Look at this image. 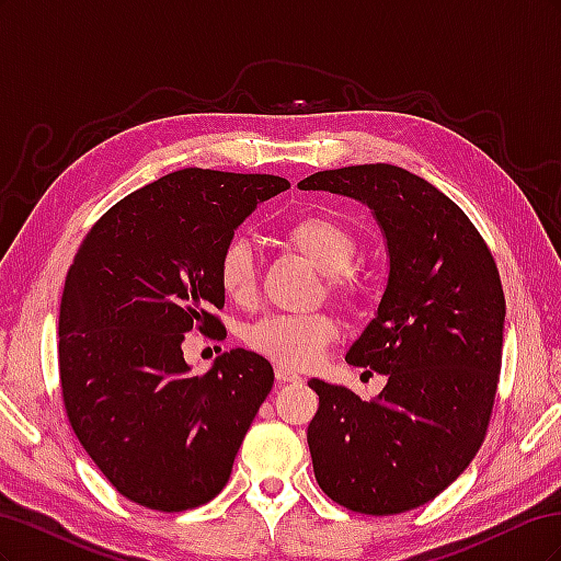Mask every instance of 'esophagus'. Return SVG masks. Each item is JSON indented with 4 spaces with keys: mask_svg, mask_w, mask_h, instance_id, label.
<instances>
[{
    "mask_svg": "<svg viewBox=\"0 0 561 561\" xmlns=\"http://www.w3.org/2000/svg\"><path fill=\"white\" fill-rule=\"evenodd\" d=\"M276 381H278V383H297V381H301V377L297 375L295 369L278 365V367H276Z\"/></svg>",
    "mask_w": 561,
    "mask_h": 561,
    "instance_id": "34e87169",
    "label": "esophagus"
}]
</instances>
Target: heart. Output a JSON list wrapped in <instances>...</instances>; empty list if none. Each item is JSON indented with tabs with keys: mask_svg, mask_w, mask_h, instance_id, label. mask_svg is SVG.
I'll use <instances>...</instances> for the list:
<instances>
[{
	"mask_svg": "<svg viewBox=\"0 0 561 561\" xmlns=\"http://www.w3.org/2000/svg\"><path fill=\"white\" fill-rule=\"evenodd\" d=\"M280 239L325 274V287L332 297L344 301L358 299L363 283L351 266L358 241L344 222L330 215L309 213L293 219ZM215 271L219 290L231 301H252L257 290V271L243 241H229L222 248ZM334 336L336 325L328 313H266L250 325L248 346L274 363L307 367L320 358Z\"/></svg>",
	"mask_w": 561,
	"mask_h": 561,
	"instance_id": "b5f03b06",
	"label": "heart"
}]
</instances>
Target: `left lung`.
<instances>
[{
	"label": "left lung",
	"instance_id": "8db88e82",
	"mask_svg": "<svg viewBox=\"0 0 561 561\" xmlns=\"http://www.w3.org/2000/svg\"><path fill=\"white\" fill-rule=\"evenodd\" d=\"M304 192L365 203L388 248L377 316L346 353L388 381L375 400L311 379L309 449L320 489L353 513L433 501L484 443L501 375L505 297L491 250L431 182L390 163L320 171Z\"/></svg>",
	"mask_w": 561,
	"mask_h": 561
}]
</instances>
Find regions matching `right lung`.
<instances>
[{
	"label": "right lung",
	"instance_id": "1",
	"mask_svg": "<svg viewBox=\"0 0 561 561\" xmlns=\"http://www.w3.org/2000/svg\"><path fill=\"white\" fill-rule=\"evenodd\" d=\"M276 175L184 168L98 219L67 271L58 365L67 419L118 494L161 513L215 499L274 386L260 353L231 348L194 377L190 330L222 336L217 257Z\"/></svg>",
	"mask_w": 561,
	"mask_h": 561
}]
</instances>
